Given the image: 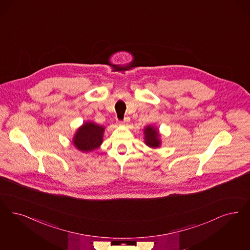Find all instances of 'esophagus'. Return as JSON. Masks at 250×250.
<instances>
[{
	"instance_id": "obj_1",
	"label": "esophagus",
	"mask_w": 250,
	"mask_h": 250,
	"mask_svg": "<svg viewBox=\"0 0 250 250\" xmlns=\"http://www.w3.org/2000/svg\"><path fill=\"white\" fill-rule=\"evenodd\" d=\"M129 117H125V120L123 121V122H120V123H119V125H127L129 124Z\"/></svg>"
}]
</instances>
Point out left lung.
<instances>
[{
  "label": "left lung",
  "mask_w": 250,
  "mask_h": 250,
  "mask_svg": "<svg viewBox=\"0 0 250 250\" xmlns=\"http://www.w3.org/2000/svg\"><path fill=\"white\" fill-rule=\"evenodd\" d=\"M143 134H144V143L146 146L151 148H157L162 145L161 134L155 126L146 125L143 130Z\"/></svg>",
  "instance_id": "left-lung-1"
}]
</instances>
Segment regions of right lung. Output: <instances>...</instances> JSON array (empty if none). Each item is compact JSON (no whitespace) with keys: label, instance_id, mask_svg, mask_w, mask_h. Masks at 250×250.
I'll return each mask as SVG.
<instances>
[{"label":"right lung","instance_id":"obj_1","mask_svg":"<svg viewBox=\"0 0 250 250\" xmlns=\"http://www.w3.org/2000/svg\"><path fill=\"white\" fill-rule=\"evenodd\" d=\"M105 127L91 121L85 122L78 127L73 137V145L82 152H90L104 142Z\"/></svg>","mask_w":250,"mask_h":250}]
</instances>
